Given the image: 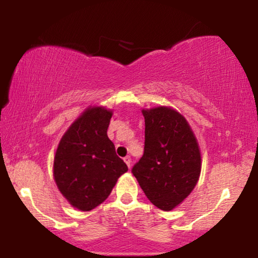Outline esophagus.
Segmentation results:
<instances>
[{
    "mask_svg": "<svg viewBox=\"0 0 258 258\" xmlns=\"http://www.w3.org/2000/svg\"><path fill=\"white\" fill-rule=\"evenodd\" d=\"M124 162H125V164L128 165V168L132 167V158H130V156L124 157Z\"/></svg>",
    "mask_w": 258,
    "mask_h": 258,
    "instance_id": "1",
    "label": "esophagus"
}]
</instances>
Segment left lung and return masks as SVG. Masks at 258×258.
<instances>
[{"mask_svg": "<svg viewBox=\"0 0 258 258\" xmlns=\"http://www.w3.org/2000/svg\"><path fill=\"white\" fill-rule=\"evenodd\" d=\"M142 114L144 153L132 172L154 206L172 210L199 181V143L186 119L174 109L158 107L142 110Z\"/></svg>", "mask_w": 258, "mask_h": 258, "instance_id": "obj_1", "label": "left lung"}]
</instances>
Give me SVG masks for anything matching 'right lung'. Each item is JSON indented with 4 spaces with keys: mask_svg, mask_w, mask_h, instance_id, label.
I'll return each mask as SVG.
<instances>
[{
    "mask_svg": "<svg viewBox=\"0 0 258 258\" xmlns=\"http://www.w3.org/2000/svg\"><path fill=\"white\" fill-rule=\"evenodd\" d=\"M112 112L88 108L67 130L54 158L57 188L74 208L89 211L110 195L126 164L115 151L107 130Z\"/></svg>",
    "mask_w": 258,
    "mask_h": 258,
    "instance_id": "obj_1",
    "label": "right lung"
}]
</instances>
